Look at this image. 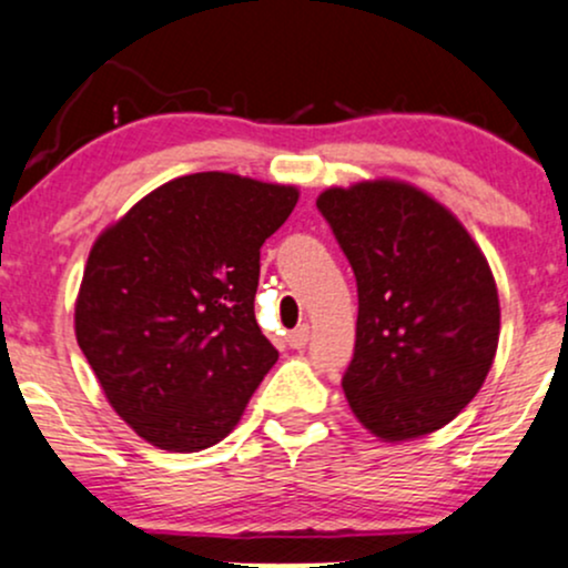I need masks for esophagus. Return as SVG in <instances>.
<instances>
[{"label": "esophagus", "instance_id": "34e87169", "mask_svg": "<svg viewBox=\"0 0 568 568\" xmlns=\"http://www.w3.org/2000/svg\"><path fill=\"white\" fill-rule=\"evenodd\" d=\"M310 342V325H296V328L288 334V344L293 349H302Z\"/></svg>", "mask_w": 568, "mask_h": 568}]
</instances>
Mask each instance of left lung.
Listing matches in <instances>:
<instances>
[{"instance_id": "1", "label": "left lung", "mask_w": 568, "mask_h": 568, "mask_svg": "<svg viewBox=\"0 0 568 568\" xmlns=\"http://www.w3.org/2000/svg\"><path fill=\"white\" fill-rule=\"evenodd\" d=\"M355 272V355L344 395L384 440L440 429L484 384L499 342L491 270L440 202L397 181L317 197Z\"/></svg>"}]
</instances>
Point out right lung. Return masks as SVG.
I'll return each instance as SVG.
<instances>
[{
  "label": "right lung",
  "mask_w": 568,
  "mask_h": 568,
  "mask_svg": "<svg viewBox=\"0 0 568 568\" xmlns=\"http://www.w3.org/2000/svg\"><path fill=\"white\" fill-rule=\"evenodd\" d=\"M293 186L232 173L168 181L95 240L77 342L116 414L165 452H200L232 433L275 366L253 298L262 245Z\"/></svg>",
  "instance_id": "add662e5"
}]
</instances>
